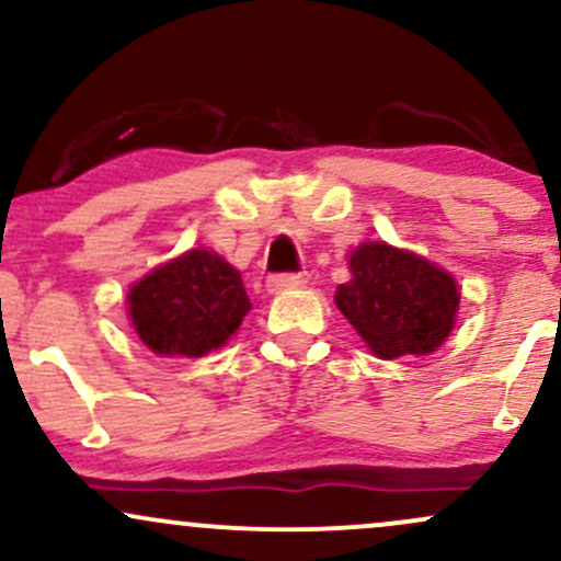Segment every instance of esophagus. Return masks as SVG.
I'll list each match as a JSON object with an SVG mask.
<instances>
[{
    "label": "esophagus",
    "instance_id": "1",
    "mask_svg": "<svg viewBox=\"0 0 561 561\" xmlns=\"http://www.w3.org/2000/svg\"><path fill=\"white\" fill-rule=\"evenodd\" d=\"M306 285V274H274L268 276V293H287Z\"/></svg>",
    "mask_w": 561,
    "mask_h": 561
}]
</instances>
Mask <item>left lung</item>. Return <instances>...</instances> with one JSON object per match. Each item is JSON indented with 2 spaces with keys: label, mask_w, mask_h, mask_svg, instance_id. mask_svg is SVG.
I'll list each match as a JSON object with an SVG mask.
<instances>
[{
  "label": "left lung",
  "mask_w": 561,
  "mask_h": 561,
  "mask_svg": "<svg viewBox=\"0 0 561 561\" xmlns=\"http://www.w3.org/2000/svg\"><path fill=\"white\" fill-rule=\"evenodd\" d=\"M353 279L334 302L377 358L427 356L456 324L459 287L440 266L388 242H364L347 259Z\"/></svg>",
  "instance_id": "obj_1"
}]
</instances>
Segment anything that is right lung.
I'll list each match as a JSON object with an SVG mask.
<instances>
[{
	"label": "right lung",
	"mask_w": 561,
	"mask_h": 561,
	"mask_svg": "<svg viewBox=\"0 0 561 561\" xmlns=\"http://www.w3.org/2000/svg\"><path fill=\"white\" fill-rule=\"evenodd\" d=\"M126 302L141 343L158 356L186 358L221 347L250 311L240 272L203 248L152 268Z\"/></svg>",
	"instance_id": "add662e5"
}]
</instances>
